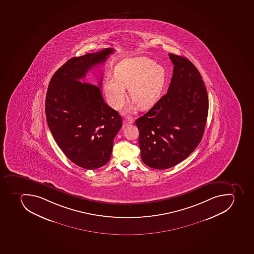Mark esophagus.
<instances>
[{"mask_svg":"<svg viewBox=\"0 0 254 254\" xmlns=\"http://www.w3.org/2000/svg\"><path fill=\"white\" fill-rule=\"evenodd\" d=\"M133 122H134V119H133V118H126V119L124 120V126H128V125L132 124Z\"/></svg>","mask_w":254,"mask_h":254,"instance_id":"obj_1","label":"esophagus"}]
</instances>
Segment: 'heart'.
Listing matches in <instances>:
<instances>
[{
    "label": "heart",
    "instance_id": "1",
    "mask_svg": "<svg viewBox=\"0 0 254 254\" xmlns=\"http://www.w3.org/2000/svg\"><path fill=\"white\" fill-rule=\"evenodd\" d=\"M166 70L154 60L146 57L126 59L115 68V76H108L104 83V92L109 105L119 109L124 105L128 88L130 98L141 109L151 106L158 100L164 86Z\"/></svg>",
    "mask_w": 254,
    "mask_h": 254
}]
</instances>
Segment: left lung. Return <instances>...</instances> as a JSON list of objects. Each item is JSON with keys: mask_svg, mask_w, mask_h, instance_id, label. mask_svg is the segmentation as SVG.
<instances>
[{"mask_svg": "<svg viewBox=\"0 0 254 254\" xmlns=\"http://www.w3.org/2000/svg\"><path fill=\"white\" fill-rule=\"evenodd\" d=\"M174 65L167 93L136 120L143 162L158 170L184 161L204 132L208 96L202 76L187 58L169 54Z\"/></svg>", "mask_w": 254, "mask_h": 254, "instance_id": "8db88e82", "label": "left lung"}]
</instances>
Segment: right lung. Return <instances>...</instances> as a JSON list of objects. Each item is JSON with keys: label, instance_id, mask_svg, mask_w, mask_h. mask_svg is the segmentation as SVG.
Segmentation results:
<instances>
[{"label": "right lung", "instance_id": "1", "mask_svg": "<svg viewBox=\"0 0 254 254\" xmlns=\"http://www.w3.org/2000/svg\"><path fill=\"white\" fill-rule=\"evenodd\" d=\"M113 52L106 48L71 58L54 74L46 96L47 124L56 143L73 163L87 170L109 162L122 118L105 103L99 87L79 79Z\"/></svg>", "mask_w": 254, "mask_h": 254}]
</instances>
